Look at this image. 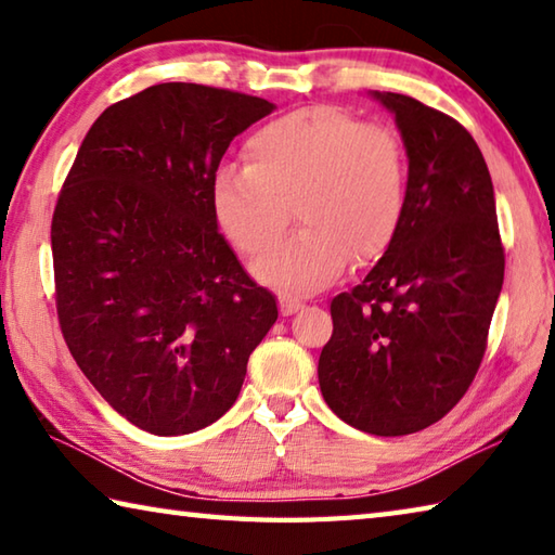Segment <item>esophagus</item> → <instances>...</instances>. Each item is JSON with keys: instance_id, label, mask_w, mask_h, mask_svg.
Masks as SVG:
<instances>
[{"instance_id": "34e87169", "label": "esophagus", "mask_w": 555, "mask_h": 555, "mask_svg": "<svg viewBox=\"0 0 555 555\" xmlns=\"http://www.w3.org/2000/svg\"><path fill=\"white\" fill-rule=\"evenodd\" d=\"M279 310H281V314H284V318H288V314L302 310V302L298 298H293V296H279Z\"/></svg>"}]
</instances>
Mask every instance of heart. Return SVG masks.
<instances>
[{
  "label": "heart",
  "instance_id": "b5f03b06",
  "mask_svg": "<svg viewBox=\"0 0 555 555\" xmlns=\"http://www.w3.org/2000/svg\"><path fill=\"white\" fill-rule=\"evenodd\" d=\"M247 166L211 184L216 223L237 253L259 257L291 223L300 231L259 259L257 276L284 291H314L387 253L409 199L406 149L392 127L363 125L332 105H310L262 125Z\"/></svg>",
  "mask_w": 555,
  "mask_h": 555
}]
</instances>
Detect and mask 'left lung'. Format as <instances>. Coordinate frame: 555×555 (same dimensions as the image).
Instances as JSON below:
<instances>
[{"mask_svg":"<svg viewBox=\"0 0 555 555\" xmlns=\"http://www.w3.org/2000/svg\"><path fill=\"white\" fill-rule=\"evenodd\" d=\"M409 154V199L363 284L332 300L320 353L330 409L371 436H409L457 406L483 361L503 288L493 182L474 137L411 95L375 93Z\"/></svg>","mask_w":555,"mask_h":555,"instance_id":"left-lung-1","label":"left lung"}]
</instances>
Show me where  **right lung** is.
<instances>
[{
	"label": "right lung",
	"instance_id": "add662e5",
	"mask_svg": "<svg viewBox=\"0 0 555 555\" xmlns=\"http://www.w3.org/2000/svg\"><path fill=\"white\" fill-rule=\"evenodd\" d=\"M264 98L156 83L105 107L52 214L54 306L91 385L137 428L188 436L241 395L279 318L216 231L211 184Z\"/></svg>",
	"mask_w": 555,
	"mask_h": 555
}]
</instances>
